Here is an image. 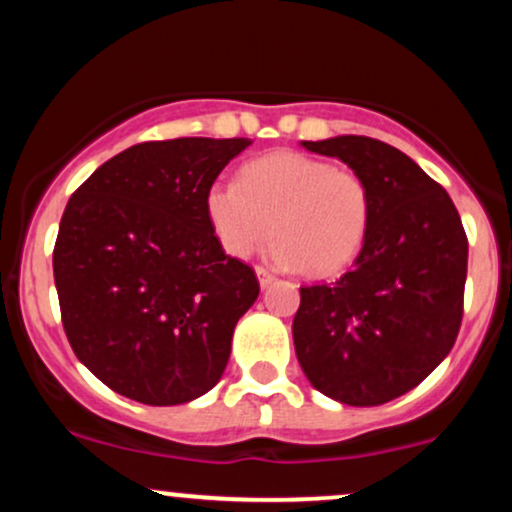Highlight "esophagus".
<instances>
[{
	"label": "esophagus",
	"instance_id": "obj_1",
	"mask_svg": "<svg viewBox=\"0 0 512 512\" xmlns=\"http://www.w3.org/2000/svg\"><path fill=\"white\" fill-rule=\"evenodd\" d=\"M255 274H257V281H260L262 289H267V286L274 281V274L264 267H255Z\"/></svg>",
	"mask_w": 512,
	"mask_h": 512
}]
</instances>
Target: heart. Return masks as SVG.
<instances>
[{
	"label": "heart",
	"instance_id": "heart-1",
	"mask_svg": "<svg viewBox=\"0 0 512 512\" xmlns=\"http://www.w3.org/2000/svg\"><path fill=\"white\" fill-rule=\"evenodd\" d=\"M204 209L228 255L248 257L274 231L269 262L334 276L366 243L373 202L356 170L301 151H274L240 170V182H211Z\"/></svg>",
	"mask_w": 512,
	"mask_h": 512
}]
</instances>
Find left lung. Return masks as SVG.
Masks as SVG:
<instances>
[{
  "mask_svg": "<svg viewBox=\"0 0 512 512\" xmlns=\"http://www.w3.org/2000/svg\"><path fill=\"white\" fill-rule=\"evenodd\" d=\"M303 146L356 170L373 214L351 272L301 289L298 363L322 395L378 407L414 390L450 354L462 325L467 236L448 192L395 146L356 134Z\"/></svg>",
  "mask_w": 512,
  "mask_h": 512,
  "instance_id": "8db88e82",
  "label": "left lung"
}]
</instances>
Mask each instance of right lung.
I'll return each instance as SVG.
<instances>
[{
  "label": "right lung",
  "instance_id": "add662e5",
  "mask_svg": "<svg viewBox=\"0 0 512 512\" xmlns=\"http://www.w3.org/2000/svg\"><path fill=\"white\" fill-rule=\"evenodd\" d=\"M250 144L129 146L69 199L52 252L62 325L76 358L117 395L170 407L221 380L260 284L223 252L204 197Z\"/></svg>",
  "mask_w": 512,
  "mask_h": 512
}]
</instances>
